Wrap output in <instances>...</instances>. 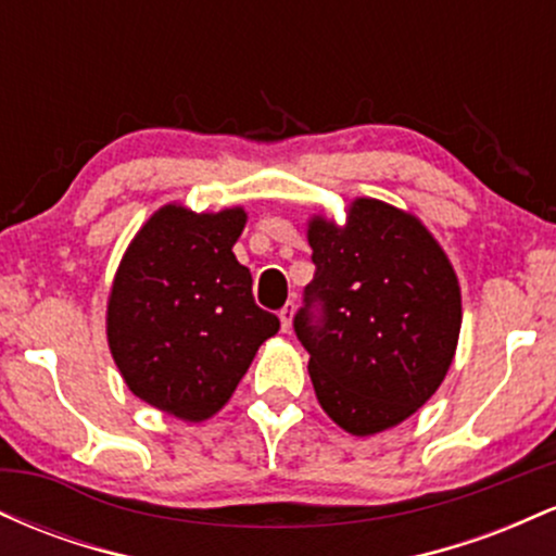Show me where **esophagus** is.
<instances>
[{"mask_svg": "<svg viewBox=\"0 0 556 556\" xmlns=\"http://www.w3.org/2000/svg\"><path fill=\"white\" fill-rule=\"evenodd\" d=\"M292 316H295V305L287 303L282 311H279V324H282V331H290L292 327Z\"/></svg>", "mask_w": 556, "mask_h": 556, "instance_id": "1", "label": "esophagus"}]
</instances>
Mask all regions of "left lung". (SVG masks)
<instances>
[{"label": "left lung", "mask_w": 556, "mask_h": 556, "mask_svg": "<svg viewBox=\"0 0 556 556\" xmlns=\"http://www.w3.org/2000/svg\"><path fill=\"white\" fill-rule=\"evenodd\" d=\"M308 245L316 274L295 334L318 405L353 437L394 429L431 400L455 358L457 274L416 214L379 198H355L344 225L311 216Z\"/></svg>", "instance_id": "1"}]
</instances>
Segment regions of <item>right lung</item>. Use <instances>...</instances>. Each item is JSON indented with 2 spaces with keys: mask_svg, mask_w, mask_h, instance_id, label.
I'll return each mask as SVG.
<instances>
[{
  "mask_svg": "<svg viewBox=\"0 0 556 556\" xmlns=\"http://www.w3.org/2000/svg\"><path fill=\"white\" fill-rule=\"evenodd\" d=\"M242 206L167 203L127 245L106 300V342L127 389L156 410L201 424L227 405L279 318L253 303L232 245Z\"/></svg>",
  "mask_w": 556,
  "mask_h": 556,
  "instance_id": "1",
  "label": "right lung"
}]
</instances>
